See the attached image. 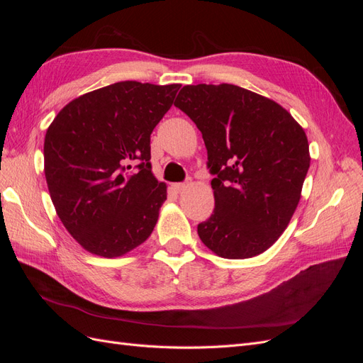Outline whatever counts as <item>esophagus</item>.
I'll return each mask as SVG.
<instances>
[{
    "mask_svg": "<svg viewBox=\"0 0 363 363\" xmlns=\"http://www.w3.org/2000/svg\"><path fill=\"white\" fill-rule=\"evenodd\" d=\"M189 184H191V182L188 180V182H183V183H175V184H172V189L177 192V194H180V192H183L186 188H189Z\"/></svg>",
    "mask_w": 363,
    "mask_h": 363,
    "instance_id": "34e87169",
    "label": "esophagus"
}]
</instances>
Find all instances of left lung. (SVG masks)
I'll use <instances>...</instances> for the list:
<instances>
[{"instance_id":"left-lung-1","label":"left lung","mask_w":363,"mask_h":363,"mask_svg":"<svg viewBox=\"0 0 363 363\" xmlns=\"http://www.w3.org/2000/svg\"><path fill=\"white\" fill-rule=\"evenodd\" d=\"M175 107L201 131L215 211L199 236L215 255L248 259L288 227L311 164L301 125L276 101L235 84L183 86Z\"/></svg>"}]
</instances>
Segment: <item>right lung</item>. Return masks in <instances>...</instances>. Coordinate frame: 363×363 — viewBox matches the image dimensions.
<instances>
[{
	"label": "right lung",
	"mask_w": 363,
	"mask_h": 363,
	"mask_svg": "<svg viewBox=\"0 0 363 363\" xmlns=\"http://www.w3.org/2000/svg\"><path fill=\"white\" fill-rule=\"evenodd\" d=\"M180 84L119 82L65 106L47 130L45 179L56 212L86 251L118 257L145 242L167 200L150 136Z\"/></svg>",
	"instance_id": "obj_1"
}]
</instances>
